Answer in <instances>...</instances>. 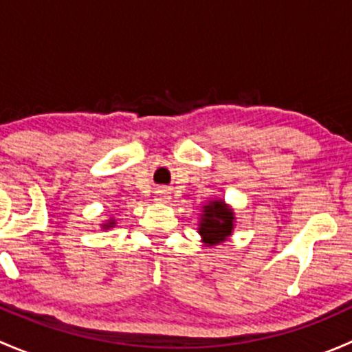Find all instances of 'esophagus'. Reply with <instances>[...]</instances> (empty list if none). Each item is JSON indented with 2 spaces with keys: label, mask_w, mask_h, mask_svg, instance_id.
<instances>
[{
  "label": "esophagus",
  "mask_w": 352,
  "mask_h": 352,
  "mask_svg": "<svg viewBox=\"0 0 352 352\" xmlns=\"http://www.w3.org/2000/svg\"><path fill=\"white\" fill-rule=\"evenodd\" d=\"M155 201L156 202H168L170 201V192L166 189H158L155 192Z\"/></svg>",
  "instance_id": "obj_1"
}]
</instances>
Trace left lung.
Listing matches in <instances>:
<instances>
[{"mask_svg": "<svg viewBox=\"0 0 352 352\" xmlns=\"http://www.w3.org/2000/svg\"><path fill=\"white\" fill-rule=\"evenodd\" d=\"M235 214L225 204V201H209L202 208L201 223H199V235L206 245L223 243L233 232Z\"/></svg>", "mask_w": 352, "mask_h": 352, "instance_id": "1", "label": "left lung"}]
</instances>
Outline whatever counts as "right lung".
I'll use <instances>...</instances> for the list:
<instances>
[{"instance_id": "right-lung-1", "label": "right lung", "mask_w": 352, "mask_h": 352, "mask_svg": "<svg viewBox=\"0 0 352 352\" xmlns=\"http://www.w3.org/2000/svg\"><path fill=\"white\" fill-rule=\"evenodd\" d=\"M113 225H116V221H113V219H109L107 223H104V225H102V228H104V230L113 228Z\"/></svg>"}]
</instances>
